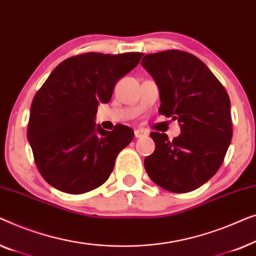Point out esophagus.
<instances>
[{"label":"esophagus","mask_w":256,"mask_h":256,"mask_svg":"<svg viewBox=\"0 0 256 256\" xmlns=\"http://www.w3.org/2000/svg\"><path fill=\"white\" fill-rule=\"evenodd\" d=\"M147 136V132L145 130H136L134 131V136L136 138H144V136Z\"/></svg>","instance_id":"34e87169"}]
</instances>
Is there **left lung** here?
Listing matches in <instances>:
<instances>
[{
    "label": "left lung",
    "instance_id": "8db88e82",
    "mask_svg": "<svg viewBox=\"0 0 256 256\" xmlns=\"http://www.w3.org/2000/svg\"><path fill=\"white\" fill-rule=\"evenodd\" d=\"M142 64L159 86V112L178 120L172 140L152 132L156 150L145 159L154 183L168 192H192L208 182L224 161L232 139L228 94L198 58L180 50L150 53Z\"/></svg>",
    "mask_w": 256,
    "mask_h": 256
}]
</instances>
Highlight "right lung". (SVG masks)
<instances>
[{"label":"right lung","instance_id":"right-lung-1","mask_svg":"<svg viewBox=\"0 0 256 256\" xmlns=\"http://www.w3.org/2000/svg\"><path fill=\"white\" fill-rule=\"evenodd\" d=\"M144 54L88 52L58 64L34 97L28 139L39 172L60 192L80 195L98 188L114 170L133 132L95 124L97 106L110 102L114 84Z\"/></svg>","mask_w":256,"mask_h":256}]
</instances>
